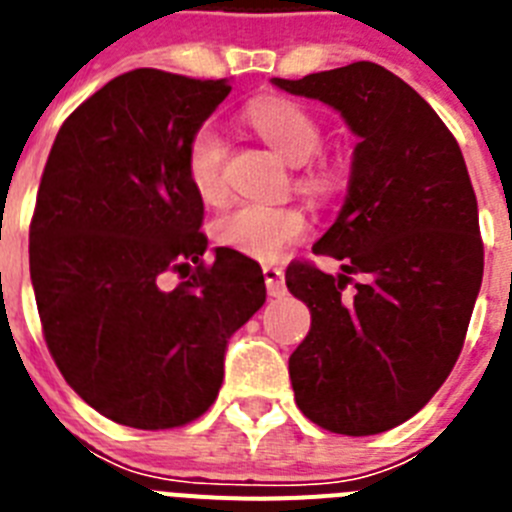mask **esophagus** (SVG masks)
Masks as SVG:
<instances>
[{
    "label": "esophagus",
    "instance_id": "obj_1",
    "mask_svg": "<svg viewBox=\"0 0 512 512\" xmlns=\"http://www.w3.org/2000/svg\"><path fill=\"white\" fill-rule=\"evenodd\" d=\"M264 279L271 297L284 295V271L279 269V266H264Z\"/></svg>",
    "mask_w": 512,
    "mask_h": 512
}]
</instances>
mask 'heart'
<instances>
[{"instance_id": "b5f03b06", "label": "heart", "mask_w": 512, "mask_h": 512, "mask_svg": "<svg viewBox=\"0 0 512 512\" xmlns=\"http://www.w3.org/2000/svg\"><path fill=\"white\" fill-rule=\"evenodd\" d=\"M246 122L261 140H266L274 151L289 164H307L312 156H318L323 146V130L318 120L289 99H259L251 102L243 112ZM187 176L197 197L210 205L225 197V143L220 130L212 122H202L200 128L187 140ZM330 184L325 171H307L302 176V187L307 192H325ZM307 217L297 207L261 205L246 202L225 215L217 217L215 238L225 248L246 253L251 259L274 261L287 251L292 243L305 238Z\"/></svg>"}]
</instances>
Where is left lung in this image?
<instances>
[{"instance_id": "8db88e82", "label": "left lung", "mask_w": 512, "mask_h": 512, "mask_svg": "<svg viewBox=\"0 0 512 512\" xmlns=\"http://www.w3.org/2000/svg\"><path fill=\"white\" fill-rule=\"evenodd\" d=\"M271 84L320 99L359 138L341 212L312 246L341 274L297 261L284 277L312 315L289 356L297 408L343 436L390 431L446 382L477 302L485 251L467 164L431 104L377 63ZM351 273L362 279L346 296Z\"/></svg>"}]
</instances>
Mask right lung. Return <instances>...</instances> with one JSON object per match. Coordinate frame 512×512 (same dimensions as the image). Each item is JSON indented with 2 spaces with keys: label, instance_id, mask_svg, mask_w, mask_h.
I'll return each instance as SVG.
<instances>
[{
  "label": "right lung",
  "instance_id": "obj_1",
  "mask_svg": "<svg viewBox=\"0 0 512 512\" xmlns=\"http://www.w3.org/2000/svg\"><path fill=\"white\" fill-rule=\"evenodd\" d=\"M228 79L158 69L115 76L63 122L30 223V279L63 379L104 418L164 431L200 418L223 384L228 338L266 300L233 248L205 264V205L187 140ZM183 282L168 287V274Z\"/></svg>",
  "mask_w": 512,
  "mask_h": 512
}]
</instances>
